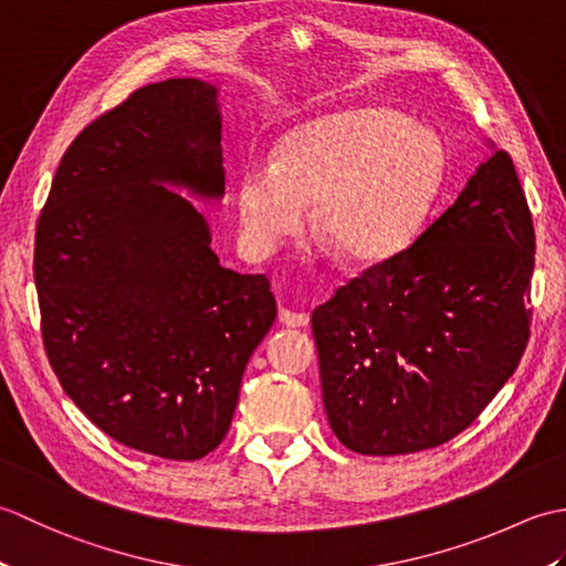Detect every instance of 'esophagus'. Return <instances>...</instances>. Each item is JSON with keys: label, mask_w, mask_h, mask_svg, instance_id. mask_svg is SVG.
Here are the masks:
<instances>
[{"label": "esophagus", "mask_w": 566, "mask_h": 566, "mask_svg": "<svg viewBox=\"0 0 566 566\" xmlns=\"http://www.w3.org/2000/svg\"><path fill=\"white\" fill-rule=\"evenodd\" d=\"M308 314H304V311H290V308H282L280 311V323L286 328H304L308 326Z\"/></svg>", "instance_id": "34e87169"}]
</instances>
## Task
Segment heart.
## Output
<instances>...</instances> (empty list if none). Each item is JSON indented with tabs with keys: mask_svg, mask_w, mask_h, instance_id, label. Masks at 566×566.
Masks as SVG:
<instances>
[{
	"mask_svg": "<svg viewBox=\"0 0 566 566\" xmlns=\"http://www.w3.org/2000/svg\"><path fill=\"white\" fill-rule=\"evenodd\" d=\"M444 177L436 130L391 109H347L286 134L272 163L238 179L240 245L274 255L311 226L353 262H381L413 243Z\"/></svg>",
	"mask_w": 566,
	"mask_h": 566,
	"instance_id": "heart-1",
	"label": "heart"
}]
</instances>
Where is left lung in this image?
Instances as JSON below:
<instances>
[{"mask_svg":"<svg viewBox=\"0 0 566 566\" xmlns=\"http://www.w3.org/2000/svg\"><path fill=\"white\" fill-rule=\"evenodd\" d=\"M535 226L506 150L413 245L311 316L323 406L347 450L408 454L460 436L531 340Z\"/></svg>","mask_w":566,"mask_h":566,"instance_id":"1","label":"left lung"}]
</instances>
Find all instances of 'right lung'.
I'll list each match as a JSON object with an SVG mask.
<instances>
[{
    "instance_id": "add662e5",
    "label": "right lung",
    "mask_w": 566,
    "mask_h": 566,
    "mask_svg": "<svg viewBox=\"0 0 566 566\" xmlns=\"http://www.w3.org/2000/svg\"><path fill=\"white\" fill-rule=\"evenodd\" d=\"M219 143L213 84H146L70 143L35 223L60 387L106 436L163 460L219 448L276 318L268 276L221 268L201 213L155 185L221 197Z\"/></svg>"
}]
</instances>
